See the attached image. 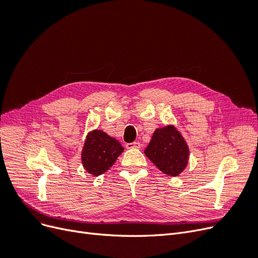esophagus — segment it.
<instances>
[{
    "instance_id": "obj_1",
    "label": "esophagus",
    "mask_w": 258,
    "mask_h": 258,
    "mask_svg": "<svg viewBox=\"0 0 258 258\" xmlns=\"http://www.w3.org/2000/svg\"><path fill=\"white\" fill-rule=\"evenodd\" d=\"M127 148H140L141 147V143L139 142H132V143H127L126 144Z\"/></svg>"
}]
</instances>
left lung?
Returning <instances> with one entry per match:
<instances>
[{
    "label": "left lung",
    "instance_id": "8db88e82",
    "mask_svg": "<svg viewBox=\"0 0 258 258\" xmlns=\"http://www.w3.org/2000/svg\"><path fill=\"white\" fill-rule=\"evenodd\" d=\"M144 153L160 171L171 176L182 172L189 155L183 137L172 126L156 129Z\"/></svg>",
    "mask_w": 258,
    "mask_h": 258
}]
</instances>
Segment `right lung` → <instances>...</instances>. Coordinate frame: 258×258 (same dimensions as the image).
I'll return each mask as SVG.
<instances>
[{
	"label": "right lung",
	"instance_id": "1",
	"mask_svg": "<svg viewBox=\"0 0 258 258\" xmlns=\"http://www.w3.org/2000/svg\"><path fill=\"white\" fill-rule=\"evenodd\" d=\"M122 152L123 147L116 139L101 130H93L85 141L83 166L90 174L98 176L110 169Z\"/></svg>",
	"mask_w": 258,
	"mask_h": 258
}]
</instances>
